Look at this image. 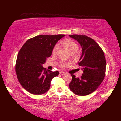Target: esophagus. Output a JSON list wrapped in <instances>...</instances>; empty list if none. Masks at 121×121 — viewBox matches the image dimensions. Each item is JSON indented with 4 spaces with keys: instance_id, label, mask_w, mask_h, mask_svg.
Here are the masks:
<instances>
[{
    "instance_id": "esophagus-1",
    "label": "esophagus",
    "mask_w": 121,
    "mask_h": 121,
    "mask_svg": "<svg viewBox=\"0 0 121 121\" xmlns=\"http://www.w3.org/2000/svg\"><path fill=\"white\" fill-rule=\"evenodd\" d=\"M65 72H64L62 71H60L59 72V74H60V75H64V74H65Z\"/></svg>"
}]
</instances>
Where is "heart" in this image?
<instances>
[{"label":"heart","instance_id":"obj_1","mask_svg":"<svg viewBox=\"0 0 121 121\" xmlns=\"http://www.w3.org/2000/svg\"><path fill=\"white\" fill-rule=\"evenodd\" d=\"M60 43H62V44L65 45L72 53L76 52L78 50L79 48L78 43L73 40L70 39H65L62 41H61V42H59V43H56L53 46L52 49V53H55L56 52V51H58L59 48V44H60ZM69 65V63L67 62H65V61H61L60 63V65L62 68H65L66 66H68Z\"/></svg>","mask_w":121,"mask_h":121}]
</instances>
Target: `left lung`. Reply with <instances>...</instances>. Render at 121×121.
Segmentation results:
<instances>
[{
	"label": "left lung",
	"mask_w": 121,
	"mask_h": 121,
	"mask_svg": "<svg viewBox=\"0 0 121 121\" xmlns=\"http://www.w3.org/2000/svg\"><path fill=\"white\" fill-rule=\"evenodd\" d=\"M69 36L78 41L82 48V56L78 64L83 71L79 78L71 74L72 79L69 87L77 95L86 96L94 92L104 80L106 69L104 54L99 45L92 38L85 35Z\"/></svg>",
	"instance_id": "left-lung-1"
}]
</instances>
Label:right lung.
Masks as SVG:
<instances>
[{"label": "right lung", "mask_w": 121, "mask_h": 121, "mask_svg": "<svg viewBox=\"0 0 121 121\" xmlns=\"http://www.w3.org/2000/svg\"><path fill=\"white\" fill-rule=\"evenodd\" d=\"M65 36L38 35L28 39L18 53L15 72L23 88L34 95H42L50 88V82L59 72L46 70L42 65L50 57L53 46Z\"/></svg>", "instance_id": "1"}]
</instances>
